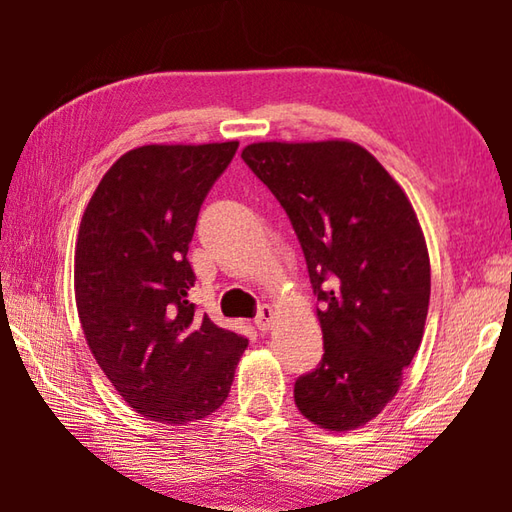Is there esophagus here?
I'll list each match as a JSON object with an SVG mask.
<instances>
[{"label": "esophagus", "mask_w": 512, "mask_h": 512, "mask_svg": "<svg viewBox=\"0 0 512 512\" xmlns=\"http://www.w3.org/2000/svg\"><path fill=\"white\" fill-rule=\"evenodd\" d=\"M273 320H275V311H273V307H268V305H262V307H259V311H257V318H255V325H257V329H262V332H266V329H271V327H273Z\"/></svg>", "instance_id": "esophagus-1"}]
</instances>
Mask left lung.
I'll return each mask as SVG.
<instances>
[{"mask_svg": "<svg viewBox=\"0 0 512 512\" xmlns=\"http://www.w3.org/2000/svg\"><path fill=\"white\" fill-rule=\"evenodd\" d=\"M291 219L307 259L325 354L293 386L298 411L350 431L402 386L429 311L431 266L404 189L348 140L255 142L241 151Z\"/></svg>", "mask_w": 512, "mask_h": 512, "instance_id": "obj_1", "label": "left lung"}]
</instances>
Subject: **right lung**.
<instances>
[{"instance_id":"add662e5","label":"right lung","mask_w":512,"mask_h":512,"mask_svg":"<svg viewBox=\"0 0 512 512\" xmlns=\"http://www.w3.org/2000/svg\"><path fill=\"white\" fill-rule=\"evenodd\" d=\"M239 142L146 144L121 155L85 207L74 293L94 359L131 409L162 424L212 415L248 339L187 293L196 219Z\"/></svg>"}]
</instances>
